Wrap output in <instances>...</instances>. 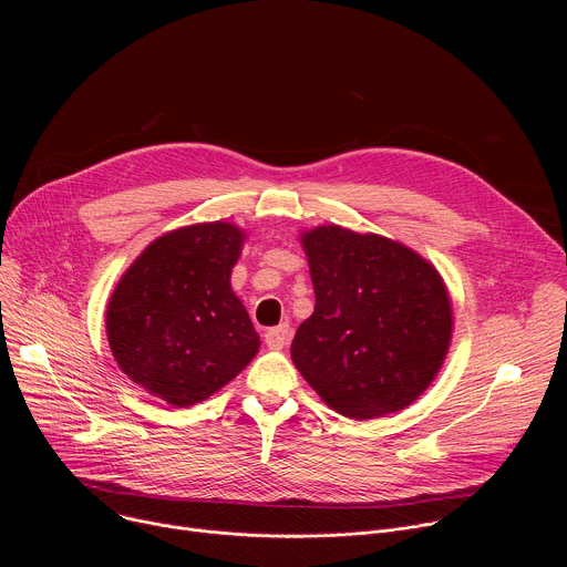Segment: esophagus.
Listing matches in <instances>:
<instances>
[{"mask_svg":"<svg viewBox=\"0 0 567 567\" xmlns=\"http://www.w3.org/2000/svg\"><path fill=\"white\" fill-rule=\"evenodd\" d=\"M289 334H291V330H289L287 322H280L278 328L267 330L265 341H267V346H269L271 350H282V348L287 346V341H289Z\"/></svg>","mask_w":567,"mask_h":567,"instance_id":"esophagus-1","label":"esophagus"}]
</instances>
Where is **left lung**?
Segmentation results:
<instances>
[{
  "label": "left lung",
  "instance_id": "1",
  "mask_svg": "<svg viewBox=\"0 0 567 567\" xmlns=\"http://www.w3.org/2000/svg\"><path fill=\"white\" fill-rule=\"evenodd\" d=\"M316 293L291 359L328 406L352 420L399 413L437 377L453 337L440 271L417 251L337 224L300 233Z\"/></svg>",
  "mask_w": 567,
  "mask_h": 567
}]
</instances>
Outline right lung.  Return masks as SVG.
<instances>
[{
    "mask_svg": "<svg viewBox=\"0 0 567 567\" xmlns=\"http://www.w3.org/2000/svg\"><path fill=\"white\" fill-rule=\"evenodd\" d=\"M245 239L230 221L175 228L150 241L112 291L105 328L118 368L171 406L208 399L260 350L230 287Z\"/></svg>",
    "mask_w": 567,
    "mask_h": 567,
    "instance_id": "add662e5",
    "label": "right lung"
}]
</instances>
